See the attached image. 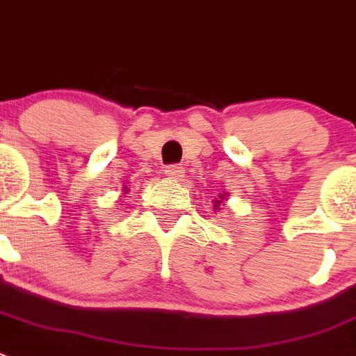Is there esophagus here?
<instances>
[{
  "label": "esophagus",
  "instance_id": "1",
  "mask_svg": "<svg viewBox=\"0 0 356 356\" xmlns=\"http://www.w3.org/2000/svg\"><path fill=\"white\" fill-rule=\"evenodd\" d=\"M165 176L168 178H171V180H180L181 176H184V168L181 165H168L165 168Z\"/></svg>",
  "mask_w": 356,
  "mask_h": 356
}]
</instances>
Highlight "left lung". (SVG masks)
I'll list each match as a JSON object with an SVG mask.
<instances>
[{
    "instance_id": "1",
    "label": "left lung",
    "mask_w": 356,
    "mask_h": 356,
    "mask_svg": "<svg viewBox=\"0 0 356 356\" xmlns=\"http://www.w3.org/2000/svg\"><path fill=\"white\" fill-rule=\"evenodd\" d=\"M225 200H226V193L219 194V197H217V200H213V210H219V207L222 205V201Z\"/></svg>"
}]
</instances>
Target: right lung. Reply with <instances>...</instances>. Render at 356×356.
I'll list each match as a JSON object with an SVG mask.
<instances>
[{
    "mask_svg": "<svg viewBox=\"0 0 356 356\" xmlns=\"http://www.w3.org/2000/svg\"><path fill=\"white\" fill-rule=\"evenodd\" d=\"M122 188H124V191H128V187H122Z\"/></svg>",
    "mask_w": 356,
    "mask_h": 356,
    "instance_id": "right-lung-1",
    "label": "right lung"
}]
</instances>
